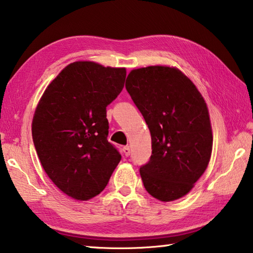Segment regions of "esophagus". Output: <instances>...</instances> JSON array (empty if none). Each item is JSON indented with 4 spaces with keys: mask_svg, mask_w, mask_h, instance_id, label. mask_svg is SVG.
Instances as JSON below:
<instances>
[{
    "mask_svg": "<svg viewBox=\"0 0 253 253\" xmlns=\"http://www.w3.org/2000/svg\"><path fill=\"white\" fill-rule=\"evenodd\" d=\"M123 152H124V154H125L126 156H129L130 155V153H131V151H130V147L129 146H125L123 148Z\"/></svg>",
    "mask_w": 253,
    "mask_h": 253,
    "instance_id": "1",
    "label": "esophagus"
}]
</instances>
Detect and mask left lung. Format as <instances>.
Returning <instances> with one entry per match:
<instances>
[{
    "instance_id": "8db88e82",
    "label": "left lung",
    "mask_w": 253,
    "mask_h": 253,
    "mask_svg": "<svg viewBox=\"0 0 253 253\" xmlns=\"http://www.w3.org/2000/svg\"><path fill=\"white\" fill-rule=\"evenodd\" d=\"M126 89L151 131V160L139 169L145 188L162 202L183 198L211 158L213 135L207 102L193 81L169 66L132 69Z\"/></svg>"
}]
</instances>
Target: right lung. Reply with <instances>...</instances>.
Returning a JSON list of instances; mask_svg holds the SVG:
<instances>
[{"instance_id": "obj_1", "label": "right lung", "mask_w": 253, "mask_h": 253, "mask_svg": "<svg viewBox=\"0 0 253 253\" xmlns=\"http://www.w3.org/2000/svg\"><path fill=\"white\" fill-rule=\"evenodd\" d=\"M126 68L75 61L60 71L38 102L32 137L44 172L77 201L95 198L121 162L108 136L106 107L124 88Z\"/></svg>"}]
</instances>
